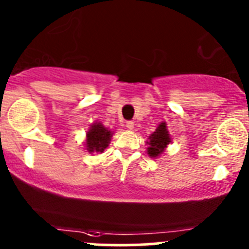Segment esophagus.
Listing matches in <instances>:
<instances>
[{
  "label": "esophagus",
  "instance_id": "obj_1",
  "mask_svg": "<svg viewBox=\"0 0 249 249\" xmlns=\"http://www.w3.org/2000/svg\"><path fill=\"white\" fill-rule=\"evenodd\" d=\"M126 127L129 130H132L134 129V122H131V120H129V122H126Z\"/></svg>",
  "mask_w": 249,
  "mask_h": 249
}]
</instances>
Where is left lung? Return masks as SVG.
I'll return each mask as SVG.
<instances>
[{
  "label": "left lung",
  "instance_id": "obj_1",
  "mask_svg": "<svg viewBox=\"0 0 249 249\" xmlns=\"http://www.w3.org/2000/svg\"><path fill=\"white\" fill-rule=\"evenodd\" d=\"M148 144L149 147L147 148V153L150 158H158L165 152L167 145L171 143V137H170L169 131H167L166 123H161L157 127L154 132L148 139Z\"/></svg>",
  "mask_w": 249,
  "mask_h": 249
}]
</instances>
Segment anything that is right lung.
Listing matches in <instances>:
<instances>
[{
	"mask_svg": "<svg viewBox=\"0 0 249 249\" xmlns=\"http://www.w3.org/2000/svg\"><path fill=\"white\" fill-rule=\"evenodd\" d=\"M113 132L105 127L101 123H94L90 126L89 131L87 132V141H85V148L88 152L91 153H102L110 142Z\"/></svg>",
	"mask_w": 249,
	"mask_h": 249,
	"instance_id": "right-lung-1",
	"label": "right lung"
}]
</instances>
